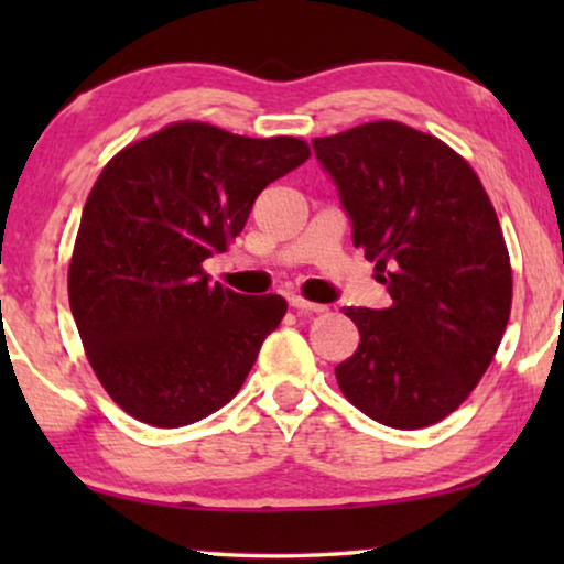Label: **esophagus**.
I'll return each mask as SVG.
<instances>
[{
  "mask_svg": "<svg viewBox=\"0 0 564 564\" xmlns=\"http://www.w3.org/2000/svg\"><path fill=\"white\" fill-rule=\"evenodd\" d=\"M290 305L295 307L297 313H326V311H328V305L311 303V300H305L303 295H292V297H290Z\"/></svg>",
  "mask_w": 564,
  "mask_h": 564,
  "instance_id": "obj_1",
  "label": "esophagus"
}]
</instances>
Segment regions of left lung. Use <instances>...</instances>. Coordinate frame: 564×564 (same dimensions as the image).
<instances>
[{
    "instance_id": "obj_1",
    "label": "left lung",
    "mask_w": 564,
    "mask_h": 564,
    "mask_svg": "<svg viewBox=\"0 0 564 564\" xmlns=\"http://www.w3.org/2000/svg\"><path fill=\"white\" fill-rule=\"evenodd\" d=\"M354 246L388 284L384 311L344 307L359 346L338 388L369 419L423 429L465 403L496 357L513 297L496 207L475 169L398 120L315 138Z\"/></svg>"
}]
</instances>
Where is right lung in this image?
Returning a JSON list of instances; mask_svg holds the SVG:
<instances>
[{
  "instance_id": "add662e5",
  "label": "right lung",
  "mask_w": 564,
  "mask_h": 564,
  "mask_svg": "<svg viewBox=\"0 0 564 564\" xmlns=\"http://www.w3.org/2000/svg\"><path fill=\"white\" fill-rule=\"evenodd\" d=\"M307 159L300 138L184 120L107 161L82 213L68 305L122 411L176 429L241 390L288 300L210 284L203 261L236 241L267 184Z\"/></svg>"
}]
</instances>
